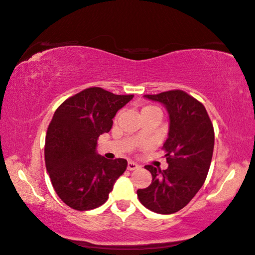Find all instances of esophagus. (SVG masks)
<instances>
[{
    "label": "esophagus",
    "instance_id": "34e87169",
    "mask_svg": "<svg viewBox=\"0 0 255 255\" xmlns=\"http://www.w3.org/2000/svg\"><path fill=\"white\" fill-rule=\"evenodd\" d=\"M127 168H128V170H134V169H138V168H139V165H137V164H136V162H134V161H128Z\"/></svg>",
    "mask_w": 255,
    "mask_h": 255
}]
</instances>
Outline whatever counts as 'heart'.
I'll return each instance as SVG.
<instances>
[{"label": "heart", "instance_id": "1", "mask_svg": "<svg viewBox=\"0 0 255 255\" xmlns=\"http://www.w3.org/2000/svg\"><path fill=\"white\" fill-rule=\"evenodd\" d=\"M149 110H159L158 108H155V106H152V105H149V106H145V108L142 109V111H140V113L142 112H145V111H149Z\"/></svg>", "mask_w": 255, "mask_h": 255}]
</instances>
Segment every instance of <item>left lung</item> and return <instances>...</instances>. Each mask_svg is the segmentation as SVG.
Listing matches in <instances>:
<instances>
[{"instance_id":"left-lung-1","label":"left lung","mask_w":255,"mask_h":255,"mask_svg":"<svg viewBox=\"0 0 255 255\" xmlns=\"http://www.w3.org/2000/svg\"><path fill=\"white\" fill-rule=\"evenodd\" d=\"M164 104L169 115L168 138L164 143L167 169L145 168L152 182L137 190L142 205L159 214H173L190 203L203 187L214 149V128L205 106L183 90L144 95Z\"/></svg>"}]
</instances>
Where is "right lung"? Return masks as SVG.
Masks as SVG:
<instances>
[{"mask_svg":"<svg viewBox=\"0 0 255 255\" xmlns=\"http://www.w3.org/2000/svg\"><path fill=\"white\" fill-rule=\"evenodd\" d=\"M134 95H115L91 87L56 110L45 136L44 159L55 191L77 211L100 207L127 168L126 159L108 160L96 152L100 135Z\"/></svg>","mask_w":255,"mask_h":255,"instance_id":"1","label":"right lung"}]
</instances>
